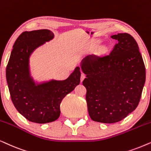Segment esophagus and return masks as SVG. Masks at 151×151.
<instances>
[{
    "label": "esophagus",
    "instance_id": "esophagus-1",
    "mask_svg": "<svg viewBox=\"0 0 151 151\" xmlns=\"http://www.w3.org/2000/svg\"><path fill=\"white\" fill-rule=\"evenodd\" d=\"M85 78H86V75L83 73H82L81 75V82L83 81V79H85Z\"/></svg>",
    "mask_w": 151,
    "mask_h": 151
}]
</instances>
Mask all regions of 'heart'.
Returning <instances> with one entry per match:
<instances>
[{
    "mask_svg": "<svg viewBox=\"0 0 151 151\" xmlns=\"http://www.w3.org/2000/svg\"><path fill=\"white\" fill-rule=\"evenodd\" d=\"M100 43H101V41H100L99 39H95L93 42L94 46L98 45ZM107 49L108 48L106 46L101 45V46H100V47H99V49H98V52H99V54H103V53H104V52H106V51H107Z\"/></svg>",
    "mask_w": 151,
    "mask_h": 151,
    "instance_id": "b5f03b06",
    "label": "heart"
}]
</instances>
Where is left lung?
Wrapping results in <instances>:
<instances>
[{
	"instance_id": "8db88e82",
	"label": "left lung",
	"mask_w": 151,
	"mask_h": 151,
	"mask_svg": "<svg viewBox=\"0 0 151 151\" xmlns=\"http://www.w3.org/2000/svg\"><path fill=\"white\" fill-rule=\"evenodd\" d=\"M117 41L104 57H87L81 68L90 118L105 124L121 121L137 107L146 81V69L137 43L127 33L111 36Z\"/></svg>"
}]
</instances>
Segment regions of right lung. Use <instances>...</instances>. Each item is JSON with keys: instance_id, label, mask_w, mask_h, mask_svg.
<instances>
[{"instance_id": "obj_1", "label": "right lung", "mask_w": 151, "mask_h": 151, "mask_svg": "<svg viewBox=\"0 0 151 151\" xmlns=\"http://www.w3.org/2000/svg\"><path fill=\"white\" fill-rule=\"evenodd\" d=\"M55 35L49 29L23 32L14 44L6 68V79L15 108L29 122L46 124L59 117L62 99L80 83V68L67 79L35 82L30 74L29 57Z\"/></svg>"}]
</instances>
